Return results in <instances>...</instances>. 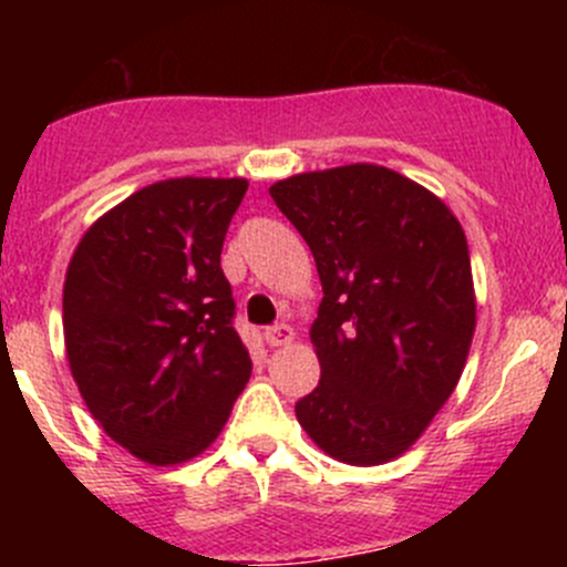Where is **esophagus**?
I'll return each instance as SVG.
<instances>
[{
  "label": "esophagus",
  "mask_w": 567,
  "mask_h": 567,
  "mask_svg": "<svg viewBox=\"0 0 567 567\" xmlns=\"http://www.w3.org/2000/svg\"><path fill=\"white\" fill-rule=\"evenodd\" d=\"M262 340H266L271 348L288 346V342L293 340V329H290L288 323H274L262 331Z\"/></svg>",
  "instance_id": "34e87169"
}]
</instances>
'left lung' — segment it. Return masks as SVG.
Instances as JSON below:
<instances>
[{
  "instance_id": "8db88e82",
  "label": "left lung",
  "mask_w": 567,
  "mask_h": 567,
  "mask_svg": "<svg viewBox=\"0 0 567 567\" xmlns=\"http://www.w3.org/2000/svg\"><path fill=\"white\" fill-rule=\"evenodd\" d=\"M268 192L323 285L310 329L320 381L296 416L331 458H398L447 403L472 346L463 227L436 194L375 164L301 173Z\"/></svg>"
}]
</instances>
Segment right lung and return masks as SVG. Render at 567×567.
Here are the masks:
<instances>
[{"label":"right lung","instance_id":"obj_1","mask_svg":"<svg viewBox=\"0 0 567 567\" xmlns=\"http://www.w3.org/2000/svg\"><path fill=\"white\" fill-rule=\"evenodd\" d=\"M249 183L173 177L140 188L79 241L62 290L73 381L140 461L203 453L247 386L221 244Z\"/></svg>","mask_w":567,"mask_h":567}]
</instances>
